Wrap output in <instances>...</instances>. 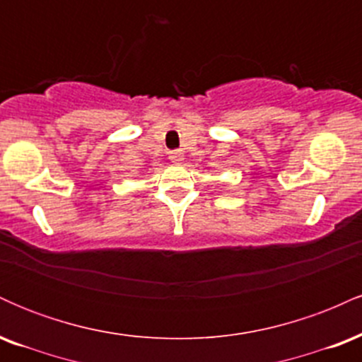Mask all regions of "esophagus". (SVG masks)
Listing matches in <instances>:
<instances>
[{
    "mask_svg": "<svg viewBox=\"0 0 362 362\" xmlns=\"http://www.w3.org/2000/svg\"><path fill=\"white\" fill-rule=\"evenodd\" d=\"M168 158L173 161V163H178V161L184 160V153L178 151V149H175V151H170L168 153Z\"/></svg>",
    "mask_w": 362,
    "mask_h": 362,
    "instance_id": "1",
    "label": "esophagus"
}]
</instances>
